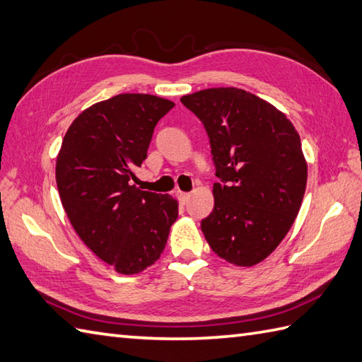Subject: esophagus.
I'll use <instances>...</instances> for the list:
<instances>
[{"label":"esophagus","mask_w":362,"mask_h":362,"mask_svg":"<svg viewBox=\"0 0 362 362\" xmlns=\"http://www.w3.org/2000/svg\"><path fill=\"white\" fill-rule=\"evenodd\" d=\"M177 199H179V201H180L182 204H185V202H188L189 193H183V191H177Z\"/></svg>","instance_id":"34e87169"}]
</instances>
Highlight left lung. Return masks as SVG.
Here are the masks:
<instances>
[{"mask_svg": "<svg viewBox=\"0 0 362 362\" xmlns=\"http://www.w3.org/2000/svg\"><path fill=\"white\" fill-rule=\"evenodd\" d=\"M210 138L218 183L201 227L214 253L253 266L276 249L303 201L308 166L292 122L249 91L206 88L180 98Z\"/></svg>", "mask_w": 362, "mask_h": 362, "instance_id": "obj_1", "label": "left lung"}]
</instances>
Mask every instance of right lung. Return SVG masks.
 I'll use <instances>...</instances> for the list:
<instances>
[{
  "instance_id": "right-lung-1",
  "label": "right lung",
  "mask_w": 362,
  "mask_h": 362,
  "mask_svg": "<svg viewBox=\"0 0 362 362\" xmlns=\"http://www.w3.org/2000/svg\"><path fill=\"white\" fill-rule=\"evenodd\" d=\"M173 101L122 93L83 110L68 127L56 161L60 201L76 233L119 274L144 271L160 258L179 204L136 188L157 122Z\"/></svg>"
}]
</instances>
